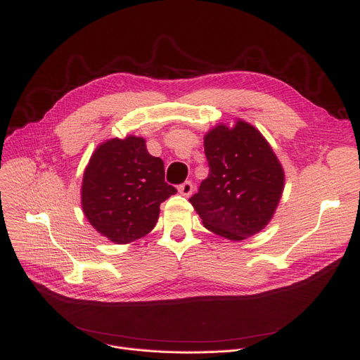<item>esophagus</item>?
I'll list each match as a JSON object with an SVG mask.
<instances>
[{"instance_id": "1", "label": "esophagus", "mask_w": 360, "mask_h": 360, "mask_svg": "<svg viewBox=\"0 0 360 360\" xmlns=\"http://www.w3.org/2000/svg\"><path fill=\"white\" fill-rule=\"evenodd\" d=\"M179 193L184 195V197H190L193 194V190H194V185L191 181H185L184 184L179 185Z\"/></svg>"}]
</instances>
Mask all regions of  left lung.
<instances>
[{"instance_id": "left-lung-1", "label": "left lung", "mask_w": 360, "mask_h": 360, "mask_svg": "<svg viewBox=\"0 0 360 360\" xmlns=\"http://www.w3.org/2000/svg\"><path fill=\"white\" fill-rule=\"evenodd\" d=\"M210 172L190 198L205 229L229 240L261 232L285 190V170L269 141L243 120L204 136Z\"/></svg>"}]
</instances>
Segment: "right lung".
<instances>
[{"mask_svg": "<svg viewBox=\"0 0 360 360\" xmlns=\"http://www.w3.org/2000/svg\"><path fill=\"white\" fill-rule=\"evenodd\" d=\"M176 193L165 182V165L151 156L143 137L101 143L82 182V209L98 233L113 243H129L156 226L160 204Z\"/></svg>", "mask_w": 360, "mask_h": 360, "instance_id": "right-lung-1", "label": "right lung"}]
</instances>
